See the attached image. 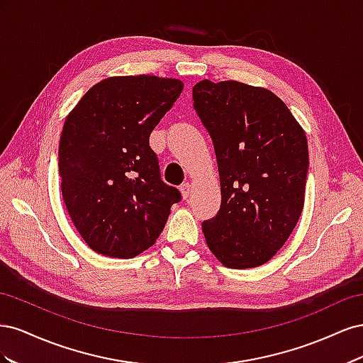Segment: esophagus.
<instances>
[{"mask_svg":"<svg viewBox=\"0 0 363 363\" xmlns=\"http://www.w3.org/2000/svg\"><path fill=\"white\" fill-rule=\"evenodd\" d=\"M180 191H182L183 199H184V200H188V199H189V195H191V192H192V184H191V183H183V184L180 186Z\"/></svg>","mask_w":363,"mask_h":363,"instance_id":"34e87169","label":"esophagus"}]
</instances>
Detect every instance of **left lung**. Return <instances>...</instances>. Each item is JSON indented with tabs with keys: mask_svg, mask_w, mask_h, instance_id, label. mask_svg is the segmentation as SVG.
<instances>
[{
	"mask_svg": "<svg viewBox=\"0 0 363 363\" xmlns=\"http://www.w3.org/2000/svg\"><path fill=\"white\" fill-rule=\"evenodd\" d=\"M192 98L212 138L221 182L219 211L203 223L206 242L227 268L260 267L284 245L303 211L304 131L263 87L203 80Z\"/></svg>",
	"mask_w": 363,
	"mask_h": 363,
	"instance_id": "left-lung-1",
	"label": "left lung"
}]
</instances>
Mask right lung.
Listing matches in <instances>:
<instances>
[{
	"mask_svg": "<svg viewBox=\"0 0 363 363\" xmlns=\"http://www.w3.org/2000/svg\"><path fill=\"white\" fill-rule=\"evenodd\" d=\"M183 91L177 79L111 77L92 86L60 136L65 206L84 242L103 256L130 259L156 242L171 206L150 135Z\"/></svg>",
	"mask_w": 363,
	"mask_h": 363,
	"instance_id": "add662e5",
	"label": "right lung"
}]
</instances>
